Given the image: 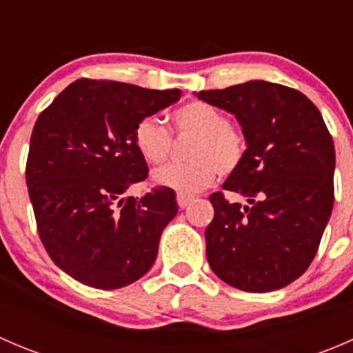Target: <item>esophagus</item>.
Masks as SVG:
<instances>
[{"label":"esophagus","instance_id":"obj_1","mask_svg":"<svg viewBox=\"0 0 353 353\" xmlns=\"http://www.w3.org/2000/svg\"><path fill=\"white\" fill-rule=\"evenodd\" d=\"M176 198H177V205H179V208H186V206L194 199V196H191V194H184V193H177Z\"/></svg>","mask_w":353,"mask_h":353}]
</instances>
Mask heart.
<instances>
[{"instance_id":"obj_1","label":"heart","mask_w":353,"mask_h":353,"mask_svg":"<svg viewBox=\"0 0 353 353\" xmlns=\"http://www.w3.org/2000/svg\"><path fill=\"white\" fill-rule=\"evenodd\" d=\"M174 131L179 137H194L188 150L190 162L170 163L155 170V184L190 194L205 190L215 174L229 176L243 163L245 138L229 123L223 110L203 101H193L172 112ZM134 145L148 163H163L172 152V134L154 116L137 123Z\"/></svg>"}]
</instances>
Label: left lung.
Masks as SVG:
<instances>
[{"label":"left lung","mask_w":353,"mask_h":353,"mask_svg":"<svg viewBox=\"0 0 353 353\" xmlns=\"http://www.w3.org/2000/svg\"><path fill=\"white\" fill-rule=\"evenodd\" d=\"M196 95L234 114L248 145L223 190L249 205L210 196V268L244 292L287 287L314 259L333 210L334 145L321 112L295 88L263 80Z\"/></svg>","instance_id":"obj_1"}]
</instances>
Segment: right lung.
I'll use <instances>...</instances> for the list:
<instances>
[{"label":"right lung","mask_w":353,"mask_h":353,"mask_svg":"<svg viewBox=\"0 0 353 353\" xmlns=\"http://www.w3.org/2000/svg\"><path fill=\"white\" fill-rule=\"evenodd\" d=\"M183 92L148 90L80 78L35 121L25 179L39 237L56 266L88 287L114 290L154 265L159 241L176 216V193L154 188L124 196L148 176L134 145L143 117Z\"/></svg>","instance_id":"add662e5"}]
</instances>
